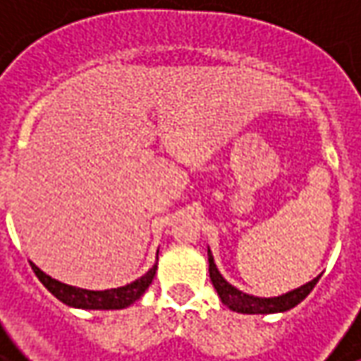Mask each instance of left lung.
I'll return each mask as SVG.
<instances>
[{
    "instance_id": "left-lung-1",
    "label": "left lung",
    "mask_w": 361,
    "mask_h": 361,
    "mask_svg": "<svg viewBox=\"0 0 361 361\" xmlns=\"http://www.w3.org/2000/svg\"><path fill=\"white\" fill-rule=\"evenodd\" d=\"M209 273H211V281H213V287L216 289L219 298L229 307L231 312L251 313V315H255V313H261V315L281 313L295 307L298 303H301L303 299L312 293V289L317 285L319 277H322V275H317L312 281H307V283L293 289V291H287L283 295H277V298H257V295H249V293H245L241 289H237L235 285H231L221 275V271L216 269L215 257L211 253V249H209Z\"/></svg>"
}]
</instances>
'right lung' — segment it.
<instances>
[{
	"label": "right lung",
	"instance_id": "add662e5",
	"mask_svg": "<svg viewBox=\"0 0 361 361\" xmlns=\"http://www.w3.org/2000/svg\"><path fill=\"white\" fill-rule=\"evenodd\" d=\"M157 259H159V253H157ZM32 269L49 293L70 307H78V310H124V307L132 305L136 299L145 295L148 285L154 279L157 263L136 281L124 285V287H116V289H106V291H90V289H80L74 285H66L58 279H51L39 267H35L34 263H32Z\"/></svg>",
	"mask_w": 361,
	"mask_h": 361
}]
</instances>
